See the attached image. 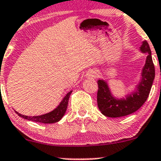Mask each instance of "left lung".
I'll return each mask as SVG.
<instances>
[{"label":"left lung","mask_w":161,"mask_h":161,"mask_svg":"<svg viewBox=\"0 0 161 161\" xmlns=\"http://www.w3.org/2000/svg\"><path fill=\"white\" fill-rule=\"evenodd\" d=\"M141 50L147 53L146 63L141 73V81L137 90L126 98V99H116L111 94L106 82L104 80L98 81L97 103L101 112L110 118H118L128 115L135 112L144 105L148 98L155 76L151 51L147 41H144Z\"/></svg>","instance_id":"obj_1"}]
</instances>
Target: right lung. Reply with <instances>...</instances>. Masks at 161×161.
<instances>
[{
  "label": "right lung",
  "mask_w": 161,
  "mask_h": 161,
  "mask_svg": "<svg viewBox=\"0 0 161 161\" xmlns=\"http://www.w3.org/2000/svg\"><path fill=\"white\" fill-rule=\"evenodd\" d=\"M71 93L72 91H70L69 92L67 93V95L63 98V101H62L61 103L59 104V106L56 108V109H54V110L52 111L51 112L47 113V114H43V115L33 116V117H32V116L23 115V114H20V113H18L17 112H15L17 113L20 117H22L23 118H24V119L29 120V121H35V122H40L44 124H52L58 122L65 114L67 106H68L69 98Z\"/></svg>",
  "instance_id": "obj_1"
}]
</instances>
